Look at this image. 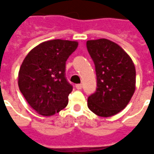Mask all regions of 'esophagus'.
I'll return each instance as SVG.
<instances>
[{
	"label": "esophagus",
	"mask_w": 154,
	"mask_h": 154,
	"mask_svg": "<svg viewBox=\"0 0 154 154\" xmlns=\"http://www.w3.org/2000/svg\"><path fill=\"white\" fill-rule=\"evenodd\" d=\"M82 87H83L82 84H78V85H75V88H77V89H81Z\"/></svg>",
	"instance_id": "1"
}]
</instances>
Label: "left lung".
I'll return each mask as SVG.
<instances>
[{
    "label": "left lung",
    "mask_w": 154,
    "mask_h": 154,
    "mask_svg": "<svg viewBox=\"0 0 154 154\" xmlns=\"http://www.w3.org/2000/svg\"><path fill=\"white\" fill-rule=\"evenodd\" d=\"M95 65L97 88L88 98L96 115L109 117L127 106L135 91L136 72L130 56L118 44L106 38L87 41Z\"/></svg>",
    "instance_id": "left-lung-1"
}]
</instances>
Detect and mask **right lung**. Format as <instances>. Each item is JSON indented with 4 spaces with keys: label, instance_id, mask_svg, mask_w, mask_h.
<instances>
[{
    "label": "right lung",
    "instance_id": "right-lung-1",
    "mask_svg": "<svg viewBox=\"0 0 154 154\" xmlns=\"http://www.w3.org/2000/svg\"><path fill=\"white\" fill-rule=\"evenodd\" d=\"M78 42H43L28 53L20 66L18 85L29 106L44 116L59 112L68 104L73 89L66 78V62Z\"/></svg>",
    "mask_w": 154,
    "mask_h": 154
}]
</instances>
